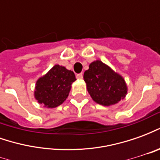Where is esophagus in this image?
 Listing matches in <instances>:
<instances>
[{
	"instance_id": "esophagus-1",
	"label": "esophagus",
	"mask_w": 160,
	"mask_h": 160,
	"mask_svg": "<svg viewBox=\"0 0 160 160\" xmlns=\"http://www.w3.org/2000/svg\"><path fill=\"white\" fill-rule=\"evenodd\" d=\"M77 79H79V80H82L83 79V74L82 73H78L76 75Z\"/></svg>"
}]
</instances>
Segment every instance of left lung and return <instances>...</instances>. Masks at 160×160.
I'll list each match as a JSON object with an SVG mask.
<instances>
[{
  "label": "left lung",
  "mask_w": 160,
  "mask_h": 160,
  "mask_svg": "<svg viewBox=\"0 0 160 160\" xmlns=\"http://www.w3.org/2000/svg\"><path fill=\"white\" fill-rule=\"evenodd\" d=\"M88 92L96 103L110 106L118 103L127 94V85L120 74L101 61H95L84 73Z\"/></svg>",
  "instance_id": "obj_1"
}]
</instances>
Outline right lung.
<instances>
[{"label": "right lung", "instance_id": "obj_1", "mask_svg": "<svg viewBox=\"0 0 160 160\" xmlns=\"http://www.w3.org/2000/svg\"><path fill=\"white\" fill-rule=\"evenodd\" d=\"M73 71L60 65H55L36 83L35 98L47 108L59 106L68 96L71 85L75 81Z\"/></svg>", "mask_w": 160, "mask_h": 160}]
</instances>
